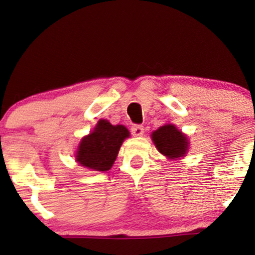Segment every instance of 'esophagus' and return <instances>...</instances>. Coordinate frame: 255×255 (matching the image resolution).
<instances>
[{"label": "esophagus", "mask_w": 255, "mask_h": 255, "mask_svg": "<svg viewBox=\"0 0 255 255\" xmlns=\"http://www.w3.org/2000/svg\"><path fill=\"white\" fill-rule=\"evenodd\" d=\"M131 132L134 137H141V135L144 134V128H142L141 125H133V127L131 128Z\"/></svg>", "instance_id": "34e87169"}]
</instances>
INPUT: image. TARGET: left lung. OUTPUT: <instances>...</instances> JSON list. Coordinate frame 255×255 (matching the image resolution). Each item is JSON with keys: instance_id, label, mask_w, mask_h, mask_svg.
I'll use <instances>...</instances> for the list:
<instances>
[{"instance_id": "left-lung-1", "label": "left lung", "mask_w": 255, "mask_h": 255, "mask_svg": "<svg viewBox=\"0 0 255 255\" xmlns=\"http://www.w3.org/2000/svg\"><path fill=\"white\" fill-rule=\"evenodd\" d=\"M152 140L158 151L168 159L184 156L189 146L188 138L173 124H166L155 130L152 133Z\"/></svg>"}]
</instances>
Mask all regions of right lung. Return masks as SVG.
<instances>
[{
  "instance_id": "1",
  "label": "right lung",
  "mask_w": 255,
  "mask_h": 255,
  "mask_svg": "<svg viewBox=\"0 0 255 255\" xmlns=\"http://www.w3.org/2000/svg\"><path fill=\"white\" fill-rule=\"evenodd\" d=\"M130 132L124 125L100 120L92 133L83 137L76 151V161L83 167L106 172L113 167L122 144Z\"/></svg>"
}]
</instances>
